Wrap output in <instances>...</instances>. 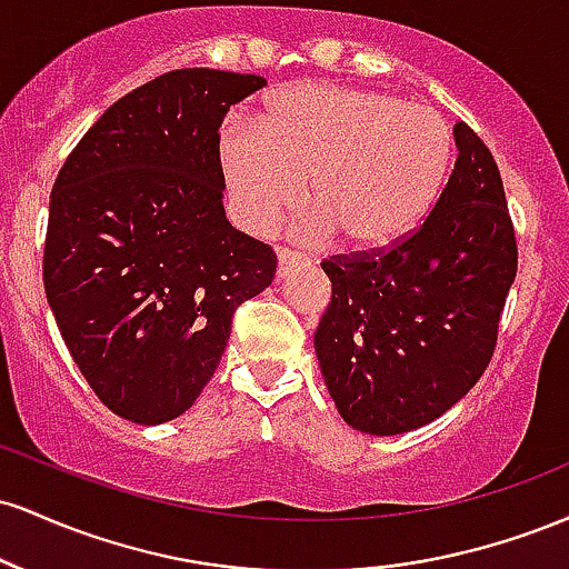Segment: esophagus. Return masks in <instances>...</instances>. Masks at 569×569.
<instances>
[{"label":"esophagus","instance_id":"esophagus-1","mask_svg":"<svg viewBox=\"0 0 569 569\" xmlns=\"http://www.w3.org/2000/svg\"><path fill=\"white\" fill-rule=\"evenodd\" d=\"M297 267H305L302 257H297V253L289 251V248L278 253V278H286L289 272L297 270Z\"/></svg>","mask_w":569,"mask_h":569}]
</instances>
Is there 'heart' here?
Listing matches in <instances>:
<instances>
[{
	"label": "heart",
	"mask_w": 569,
	"mask_h": 569,
	"mask_svg": "<svg viewBox=\"0 0 569 569\" xmlns=\"http://www.w3.org/2000/svg\"><path fill=\"white\" fill-rule=\"evenodd\" d=\"M452 162L439 112L380 90L302 84L267 103L259 126L230 122L217 166L234 221L264 234L302 198L305 234L339 232L356 251L396 246L426 221Z\"/></svg>",
	"instance_id": "obj_1"
}]
</instances>
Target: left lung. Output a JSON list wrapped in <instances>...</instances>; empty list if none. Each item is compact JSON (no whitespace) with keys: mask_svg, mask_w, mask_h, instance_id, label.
<instances>
[{"mask_svg":"<svg viewBox=\"0 0 569 569\" xmlns=\"http://www.w3.org/2000/svg\"><path fill=\"white\" fill-rule=\"evenodd\" d=\"M433 211L382 251L323 259L331 302L316 356L342 420L371 436L428 426L479 382L516 278V232L487 143L455 126Z\"/></svg>","mask_w":569,"mask_h":569,"instance_id":"8db88e82","label":"left lung"}]
</instances>
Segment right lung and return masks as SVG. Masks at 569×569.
Wrapping results in <instances>:
<instances>
[{
	"mask_svg": "<svg viewBox=\"0 0 569 569\" xmlns=\"http://www.w3.org/2000/svg\"><path fill=\"white\" fill-rule=\"evenodd\" d=\"M257 74L176 69L107 109L58 171L42 278L63 342L103 407L160 426L217 371L276 251L224 217L217 139Z\"/></svg>",
	"mask_w": 569,
	"mask_h": 569,
	"instance_id": "add662e5",
	"label": "right lung"
}]
</instances>
